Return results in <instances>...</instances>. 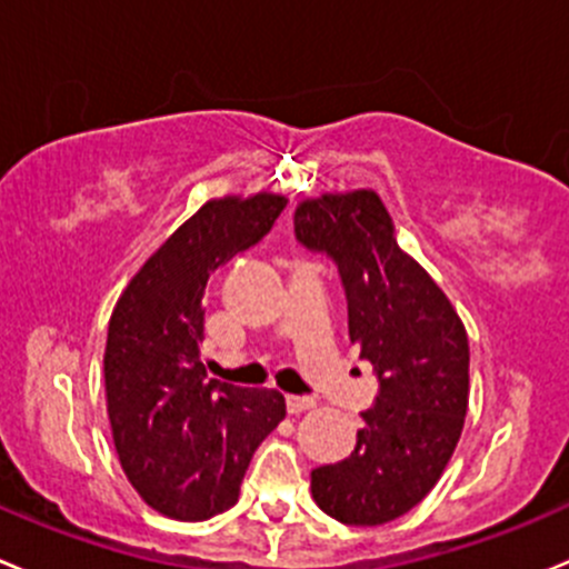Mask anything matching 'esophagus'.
Wrapping results in <instances>:
<instances>
[{
  "label": "esophagus",
  "mask_w": 569,
  "mask_h": 569,
  "mask_svg": "<svg viewBox=\"0 0 569 569\" xmlns=\"http://www.w3.org/2000/svg\"><path fill=\"white\" fill-rule=\"evenodd\" d=\"M286 408H289V413H302L317 408V400H311V397H286Z\"/></svg>",
  "instance_id": "34e87169"
}]
</instances>
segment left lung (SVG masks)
<instances>
[{
	"label": "left lung",
	"instance_id": "left-lung-1",
	"mask_svg": "<svg viewBox=\"0 0 569 569\" xmlns=\"http://www.w3.org/2000/svg\"><path fill=\"white\" fill-rule=\"evenodd\" d=\"M295 230L339 267L350 341L380 380L356 450L317 467L311 495L345 526H383L437 487L461 439L470 402L465 322L437 280L400 250L378 191L302 197Z\"/></svg>",
	"mask_w": 569,
	"mask_h": 569
}]
</instances>
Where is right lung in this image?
Masks as SVG:
<instances>
[{"mask_svg": "<svg viewBox=\"0 0 569 569\" xmlns=\"http://www.w3.org/2000/svg\"><path fill=\"white\" fill-rule=\"evenodd\" d=\"M274 191L202 202L130 278L104 341V400L119 465L158 515L200 522L239 500L252 453L283 422L274 389L208 378L200 345L208 278L286 208Z\"/></svg>", "mask_w": 569, "mask_h": 569, "instance_id": "add662e5", "label": "right lung"}]
</instances>
